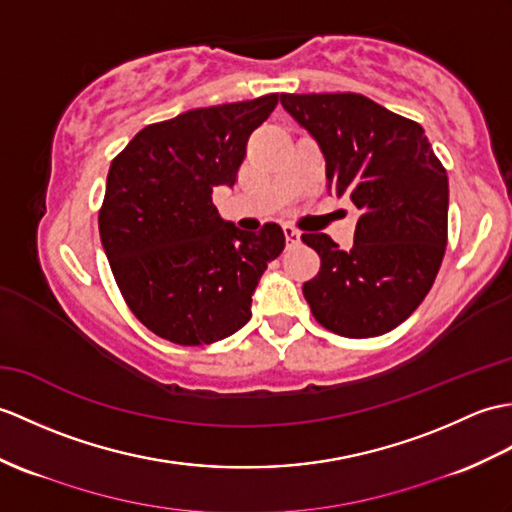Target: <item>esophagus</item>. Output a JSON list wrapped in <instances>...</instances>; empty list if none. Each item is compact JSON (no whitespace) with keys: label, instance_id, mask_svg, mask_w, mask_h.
Returning a JSON list of instances; mask_svg holds the SVG:
<instances>
[{"label":"esophagus","instance_id":"esophagus-1","mask_svg":"<svg viewBox=\"0 0 512 512\" xmlns=\"http://www.w3.org/2000/svg\"><path fill=\"white\" fill-rule=\"evenodd\" d=\"M283 235H285V242H288L290 246L301 242V231L290 227V224H285V227H283Z\"/></svg>","mask_w":512,"mask_h":512}]
</instances>
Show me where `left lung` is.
Instances as JSON below:
<instances>
[{"label": "left lung", "mask_w": 512, "mask_h": 512, "mask_svg": "<svg viewBox=\"0 0 512 512\" xmlns=\"http://www.w3.org/2000/svg\"><path fill=\"white\" fill-rule=\"evenodd\" d=\"M281 104L323 150L329 192L362 211L351 251L301 235L320 257L305 301L338 336H382L417 310L441 268L447 172L417 122L360 93H281Z\"/></svg>", "instance_id": "left-lung-1"}]
</instances>
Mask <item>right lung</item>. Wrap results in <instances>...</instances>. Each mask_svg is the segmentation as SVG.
Returning <instances> with one entry per match:
<instances>
[{
  "mask_svg": "<svg viewBox=\"0 0 512 512\" xmlns=\"http://www.w3.org/2000/svg\"><path fill=\"white\" fill-rule=\"evenodd\" d=\"M279 93L194 109L150 124L117 154L106 176L98 227L130 312L152 334L198 347L235 334L285 235L224 222L211 194L233 187L246 144Z\"/></svg>",
  "mask_w": 512,
  "mask_h": 512,
  "instance_id": "add662e5",
  "label": "right lung"
}]
</instances>
